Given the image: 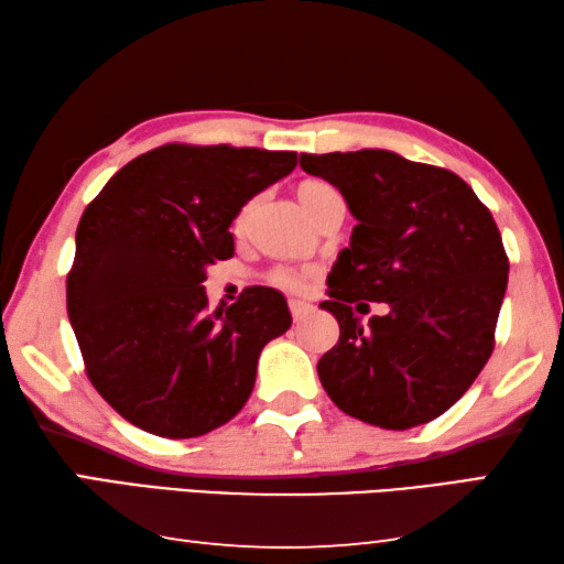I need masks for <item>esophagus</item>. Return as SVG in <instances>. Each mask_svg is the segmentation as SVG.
Masks as SVG:
<instances>
[{
	"instance_id": "34e87169",
	"label": "esophagus",
	"mask_w": 564,
	"mask_h": 564,
	"mask_svg": "<svg viewBox=\"0 0 564 564\" xmlns=\"http://www.w3.org/2000/svg\"><path fill=\"white\" fill-rule=\"evenodd\" d=\"M311 313H313V303H308V301H291V315H293L295 323L305 321V317H308Z\"/></svg>"
}]
</instances>
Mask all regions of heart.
I'll return each mask as SVG.
<instances>
[{"instance_id":"b5f03b06","label":"heart","mask_w":564,"mask_h":564,"mask_svg":"<svg viewBox=\"0 0 564 564\" xmlns=\"http://www.w3.org/2000/svg\"><path fill=\"white\" fill-rule=\"evenodd\" d=\"M337 197H340V194H337V192L330 187V184H325V182H303L301 187H299V202L303 204V209L311 214V219H315L317 214H321V209L325 207L327 202L337 199ZM243 219H247V209H243L241 217L237 219V227H241ZM303 279H305V273L289 271V269H281V271H275V273L271 275L273 283L283 285V289H293V291L301 289Z\"/></svg>"}]
</instances>
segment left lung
<instances>
[{"mask_svg":"<svg viewBox=\"0 0 564 564\" xmlns=\"http://www.w3.org/2000/svg\"><path fill=\"white\" fill-rule=\"evenodd\" d=\"M355 217L327 285L340 337L317 362L327 397L365 424L404 432L442 416L494 352L508 285L503 239L458 175L392 150L301 155ZM365 300L390 311L365 322Z\"/></svg>","mask_w":564,"mask_h":564,"instance_id":"1","label":"left lung"}]
</instances>
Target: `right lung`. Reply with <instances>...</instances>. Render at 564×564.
<instances>
[{
  "instance_id": "right-lung-1",
  "label": "right lung",
  "mask_w": 564,
  "mask_h": 564,
  "mask_svg": "<svg viewBox=\"0 0 564 564\" xmlns=\"http://www.w3.org/2000/svg\"><path fill=\"white\" fill-rule=\"evenodd\" d=\"M295 162V152L165 145L128 162L86 207L68 321L98 394L142 432L194 438L227 424L265 343L291 327L281 291L253 285L209 313L202 283L234 256L243 204Z\"/></svg>"
}]
</instances>
